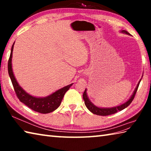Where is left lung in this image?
Masks as SVG:
<instances>
[{
  "label": "left lung",
  "instance_id": "left-lung-1",
  "mask_svg": "<svg viewBox=\"0 0 151 151\" xmlns=\"http://www.w3.org/2000/svg\"><path fill=\"white\" fill-rule=\"evenodd\" d=\"M121 32L125 33V34L130 35L129 33L124 30H121ZM140 81H141V79H140V81L139 82V83H138L137 87L135 88L133 93H132L131 96L130 97V99L126 102V103L122 104L121 105L112 107V108H101V107H98L94 105V104L90 101V99H88L87 93H86V88L85 92H84L83 93V97L84 101H85V104L86 106V108H87L91 112H93V114H96V115H101V116L110 115V114L116 113V112H117L118 111H122V110L127 108V107L132 103V101H133L135 94H136V93L137 91L138 87H139V86Z\"/></svg>",
  "mask_w": 151,
  "mask_h": 151
}]
</instances>
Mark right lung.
<instances>
[{"instance_id": "right-lung-1", "label": "right lung", "mask_w": 151, "mask_h": 151, "mask_svg": "<svg viewBox=\"0 0 151 151\" xmlns=\"http://www.w3.org/2000/svg\"><path fill=\"white\" fill-rule=\"evenodd\" d=\"M14 45V42L11 48V52L8 63V71L17 97L19 98L20 101L24 103L25 105H27L33 111L40 112V113L47 114L55 111L60 106L65 93L73 85V83L69 85L64 86L62 88L58 89L55 93L45 97H36L27 93L19 85L17 81L14 77L13 71H12V57Z\"/></svg>"}]
</instances>
